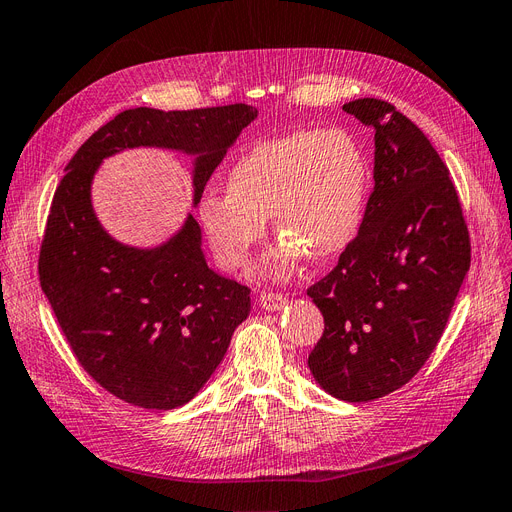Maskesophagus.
Instances as JSON below:
<instances>
[{
    "label": "esophagus",
    "instance_id": "1",
    "mask_svg": "<svg viewBox=\"0 0 512 512\" xmlns=\"http://www.w3.org/2000/svg\"><path fill=\"white\" fill-rule=\"evenodd\" d=\"M258 300H260L262 309H267V311H279L285 304V296L279 292H262Z\"/></svg>",
    "mask_w": 512,
    "mask_h": 512
}]
</instances>
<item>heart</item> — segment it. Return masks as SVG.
Here are the masks:
<instances>
[{
    "mask_svg": "<svg viewBox=\"0 0 512 512\" xmlns=\"http://www.w3.org/2000/svg\"><path fill=\"white\" fill-rule=\"evenodd\" d=\"M370 189V159L353 134L294 130L243 151L224 180V195L199 201V220L220 267L241 271L275 216L283 241L264 271L288 277L304 254L325 260L349 248Z\"/></svg>",
    "mask_w": 512,
    "mask_h": 512,
    "instance_id": "obj_1",
    "label": "heart"
}]
</instances>
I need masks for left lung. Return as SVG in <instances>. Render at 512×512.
<instances>
[{
  "label": "left lung",
  "mask_w": 512,
  "mask_h": 512,
  "mask_svg": "<svg viewBox=\"0 0 512 512\" xmlns=\"http://www.w3.org/2000/svg\"><path fill=\"white\" fill-rule=\"evenodd\" d=\"M374 128V191L336 267L306 294L323 315L309 355L336 399L374 401L410 382L441 340L470 269V237L449 170L391 102L342 107Z\"/></svg>",
  "instance_id": "8db88e82"
}]
</instances>
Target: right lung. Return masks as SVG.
I'll use <instances>...</instances> for the list:
<instances>
[{"label": "right lung", "mask_w": 512, "mask_h": 512, "mask_svg": "<svg viewBox=\"0 0 512 512\" xmlns=\"http://www.w3.org/2000/svg\"><path fill=\"white\" fill-rule=\"evenodd\" d=\"M256 115L243 102L121 111L79 147L56 187L39 248V283L79 365L121 401L174 410L193 399L248 317L250 288L208 267L193 216L157 250L111 239L90 206L98 163L145 145L193 153L197 203L227 147Z\"/></svg>", "instance_id": "obj_1"}]
</instances>
